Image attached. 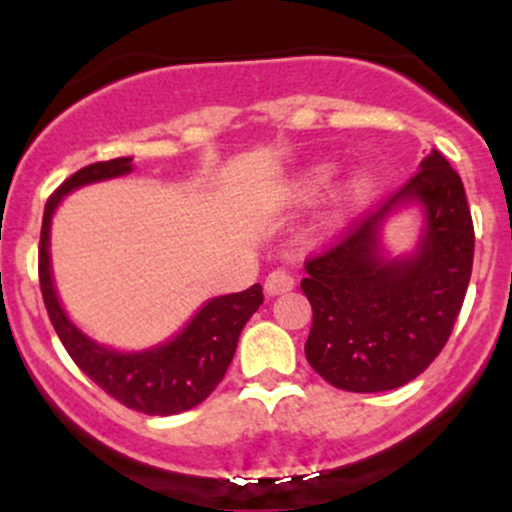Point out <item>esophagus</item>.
Returning <instances> with one entry per match:
<instances>
[{
  "instance_id": "34e87169",
  "label": "esophagus",
  "mask_w": 512,
  "mask_h": 512,
  "mask_svg": "<svg viewBox=\"0 0 512 512\" xmlns=\"http://www.w3.org/2000/svg\"><path fill=\"white\" fill-rule=\"evenodd\" d=\"M294 287V277L289 275L287 270H272L265 280V292L270 297H277V294H285Z\"/></svg>"
}]
</instances>
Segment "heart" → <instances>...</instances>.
Instances as JSON below:
<instances>
[{
  "label": "heart",
  "instance_id": "b5f03b06",
  "mask_svg": "<svg viewBox=\"0 0 512 512\" xmlns=\"http://www.w3.org/2000/svg\"><path fill=\"white\" fill-rule=\"evenodd\" d=\"M329 175H332V168H329V165H314V168L304 170V173L297 175V178L292 180V185H289V198H292L294 203H307V200L317 198V195L322 193L324 185L329 183ZM369 188H371L369 175L356 173L337 190L334 203L337 205L354 203V200L364 198V195L369 193Z\"/></svg>",
  "mask_w": 512,
  "mask_h": 512
}]
</instances>
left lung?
<instances>
[{"instance_id":"1","label":"left lung","mask_w":512,"mask_h":512,"mask_svg":"<svg viewBox=\"0 0 512 512\" xmlns=\"http://www.w3.org/2000/svg\"><path fill=\"white\" fill-rule=\"evenodd\" d=\"M411 204L424 213L419 242L411 253L391 256L383 227ZM473 245L461 178L431 151L404 188L304 265L302 292L314 312L304 344L309 366L356 394L416 379L451 337L471 282Z\"/></svg>"}]
</instances>
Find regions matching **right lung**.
I'll return each mask as SVG.
<instances>
[{
	"label": "right lung",
	"mask_w": 512,
	"mask_h": 512,
	"mask_svg": "<svg viewBox=\"0 0 512 512\" xmlns=\"http://www.w3.org/2000/svg\"><path fill=\"white\" fill-rule=\"evenodd\" d=\"M131 170L133 156L91 163L64 180L46 200L39 242V285L61 344L91 381L128 409L151 416H173L203 404L213 394L235 356L242 327L260 309L265 297L260 285H252L245 292L208 299L180 332L156 347L138 352L111 349L81 332L66 314L54 287L49 250L51 220L69 193L101 180L121 178Z\"/></svg>",
	"instance_id": "1"
}]
</instances>
